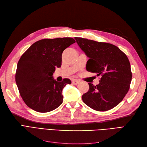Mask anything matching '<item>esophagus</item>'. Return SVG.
<instances>
[{"label": "esophagus", "mask_w": 147, "mask_h": 147, "mask_svg": "<svg viewBox=\"0 0 147 147\" xmlns=\"http://www.w3.org/2000/svg\"><path fill=\"white\" fill-rule=\"evenodd\" d=\"M79 83H80V81L78 80H72V83L75 84V85H76V84H78Z\"/></svg>", "instance_id": "esophagus-1"}]
</instances>
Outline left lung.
<instances>
[{"mask_svg":"<svg viewBox=\"0 0 147 147\" xmlns=\"http://www.w3.org/2000/svg\"><path fill=\"white\" fill-rule=\"evenodd\" d=\"M89 59L86 70L102 77L82 96L84 103L100 112L112 109L122 101L129 90L132 80L131 65L127 56L112 44L75 37Z\"/></svg>","mask_w":147,"mask_h":147,"instance_id":"left-lung-1","label":"left lung"}]
</instances>
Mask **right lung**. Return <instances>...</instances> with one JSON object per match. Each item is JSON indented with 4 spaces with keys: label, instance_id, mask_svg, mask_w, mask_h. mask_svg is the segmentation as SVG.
Instances as JSON below:
<instances>
[{
    "label": "right lung",
    "instance_id": "right-lung-1",
    "mask_svg": "<svg viewBox=\"0 0 147 147\" xmlns=\"http://www.w3.org/2000/svg\"><path fill=\"white\" fill-rule=\"evenodd\" d=\"M75 40L70 37L45 38L33 43L17 64L15 81L20 94L29 108L46 113L63 103L62 91L71 81L57 82L53 75L60 67L63 51Z\"/></svg>",
    "mask_w": 147,
    "mask_h": 147
}]
</instances>
